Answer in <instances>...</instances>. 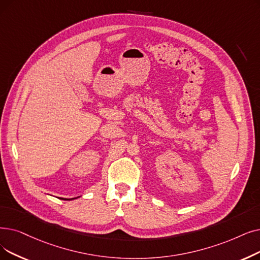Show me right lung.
I'll return each instance as SVG.
<instances>
[{"instance_id": "1", "label": "right lung", "mask_w": 260, "mask_h": 260, "mask_svg": "<svg viewBox=\"0 0 260 260\" xmlns=\"http://www.w3.org/2000/svg\"><path fill=\"white\" fill-rule=\"evenodd\" d=\"M62 200H67V199H62Z\"/></svg>"}]
</instances>
